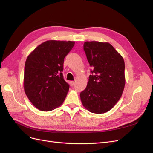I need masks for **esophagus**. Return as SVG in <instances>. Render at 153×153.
<instances>
[{
	"instance_id": "34e87169",
	"label": "esophagus",
	"mask_w": 153,
	"mask_h": 153,
	"mask_svg": "<svg viewBox=\"0 0 153 153\" xmlns=\"http://www.w3.org/2000/svg\"><path fill=\"white\" fill-rule=\"evenodd\" d=\"M75 81H71L70 82V84H71V86H73L74 85H75Z\"/></svg>"
}]
</instances>
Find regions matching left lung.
I'll list each match as a JSON object with an SVG mask.
<instances>
[{
    "instance_id": "obj_1",
    "label": "left lung",
    "mask_w": 153,
    "mask_h": 153,
    "mask_svg": "<svg viewBox=\"0 0 153 153\" xmlns=\"http://www.w3.org/2000/svg\"><path fill=\"white\" fill-rule=\"evenodd\" d=\"M84 50L92 75L80 92L82 103L91 112L103 114L112 108L122 96L125 85L124 59L108 43L86 41Z\"/></svg>"
}]
</instances>
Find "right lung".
I'll return each instance as SVG.
<instances>
[{
	"label": "right lung",
	"instance_id": "obj_1",
	"mask_svg": "<svg viewBox=\"0 0 153 153\" xmlns=\"http://www.w3.org/2000/svg\"><path fill=\"white\" fill-rule=\"evenodd\" d=\"M74 41L50 40L36 47L27 57L24 69V90L35 107L51 111L61 105L69 85L63 77L64 60Z\"/></svg>",
	"mask_w": 153,
	"mask_h": 153
}]
</instances>
